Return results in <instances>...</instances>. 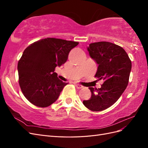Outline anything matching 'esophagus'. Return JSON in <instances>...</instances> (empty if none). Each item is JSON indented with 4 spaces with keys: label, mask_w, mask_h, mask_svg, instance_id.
<instances>
[{
    "label": "esophagus",
    "mask_w": 148,
    "mask_h": 148,
    "mask_svg": "<svg viewBox=\"0 0 148 148\" xmlns=\"http://www.w3.org/2000/svg\"><path fill=\"white\" fill-rule=\"evenodd\" d=\"M75 86L77 87L78 89H82L83 86H82V85H81V84H78V83H75Z\"/></svg>",
    "instance_id": "1"
}]
</instances>
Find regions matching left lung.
<instances>
[{"instance_id": "8db88e82", "label": "left lung", "mask_w": 148, "mask_h": 148, "mask_svg": "<svg viewBox=\"0 0 148 148\" xmlns=\"http://www.w3.org/2000/svg\"><path fill=\"white\" fill-rule=\"evenodd\" d=\"M87 49L89 56L98 65L95 77L102 79L104 83L101 88H89L91 98L83 103L90 110H104L112 106L126 89L132 62L122 47L112 42L91 43Z\"/></svg>"}]
</instances>
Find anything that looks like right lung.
I'll return each mask as SVG.
<instances>
[{
	"label": "right lung",
	"mask_w": 148,
	"mask_h": 148,
	"mask_svg": "<svg viewBox=\"0 0 148 148\" xmlns=\"http://www.w3.org/2000/svg\"><path fill=\"white\" fill-rule=\"evenodd\" d=\"M78 42L47 38L26 47L18 63V82L25 97L31 104L48 107L57 101L68 83L54 72L68 59L70 51Z\"/></svg>",
	"instance_id": "right-lung-1"
}]
</instances>
